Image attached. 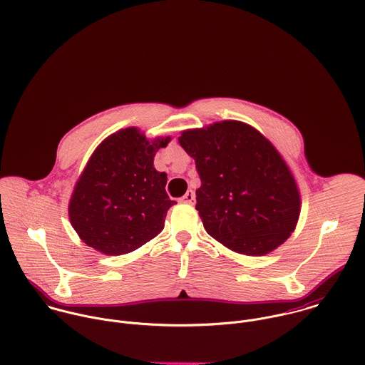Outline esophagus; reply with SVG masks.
I'll return each instance as SVG.
<instances>
[{
	"label": "esophagus",
	"instance_id": "34e87169",
	"mask_svg": "<svg viewBox=\"0 0 365 365\" xmlns=\"http://www.w3.org/2000/svg\"><path fill=\"white\" fill-rule=\"evenodd\" d=\"M181 202H185V204H194L195 202V192L192 190H188L185 192V195L181 198Z\"/></svg>",
	"mask_w": 365,
	"mask_h": 365
}]
</instances>
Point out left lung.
<instances>
[{
	"label": "left lung",
	"instance_id": "8db88e82",
	"mask_svg": "<svg viewBox=\"0 0 365 365\" xmlns=\"http://www.w3.org/2000/svg\"><path fill=\"white\" fill-rule=\"evenodd\" d=\"M181 148L201 178L197 205L204 227L227 249L264 256L294 232L301 198L277 149L253 126L223 120L184 130Z\"/></svg>",
	"mask_w": 365,
	"mask_h": 365
}]
</instances>
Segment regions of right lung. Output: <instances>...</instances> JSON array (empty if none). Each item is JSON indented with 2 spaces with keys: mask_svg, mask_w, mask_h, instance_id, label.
Here are the masks:
<instances>
[{
  "mask_svg": "<svg viewBox=\"0 0 365 365\" xmlns=\"http://www.w3.org/2000/svg\"><path fill=\"white\" fill-rule=\"evenodd\" d=\"M171 139L148 140L136 128L108 136L90 157L70 204L71 226L81 240L108 256L130 253L163 230L175 201L165 192L167 174L153 165Z\"/></svg>",
  "mask_w": 365,
  "mask_h": 365,
  "instance_id": "right-lung-1",
  "label": "right lung"
}]
</instances>
